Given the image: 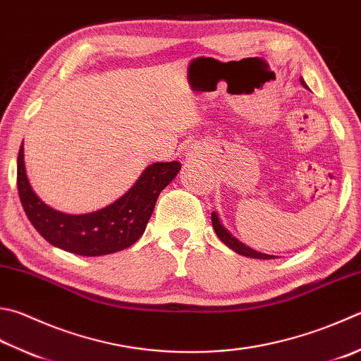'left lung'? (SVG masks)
<instances>
[{"label":"left lung","instance_id":"1","mask_svg":"<svg viewBox=\"0 0 361 361\" xmlns=\"http://www.w3.org/2000/svg\"><path fill=\"white\" fill-rule=\"evenodd\" d=\"M302 85L305 87H308L307 83H305L303 78H300ZM212 224H214V229H215V234L219 235V239L226 245V247H229L231 250H234L235 253H239L242 256H248V257H256V259H275V256L271 255H265V253H259V251H255L251 250L250 247H247V245H243L242 242H239L235 239V237H233L229 234V231L223 226L219 215H216V212H212Z\"/></svg>","mask_w":361,"mask_h":361}]
</instances>
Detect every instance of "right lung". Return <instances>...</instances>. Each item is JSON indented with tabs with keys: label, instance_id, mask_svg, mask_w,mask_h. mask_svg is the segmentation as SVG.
<instances>
[{
	"label": "right lung",
	"instance_id": "1",
	"mask_svg": "<svg viewBox=\"0 0 361 361\" xmlns=\"http://www.w3.org/2000/svg\"><path fill=\"white\" fill-rule=\"evenodd\" d=\"M179 169V161L152 163L118 201L97 212L71 215L49 207L34 193L26 176L22 142L17 157V188L25 214L47 242L80 256H102L126 250L140 239L160 192Z\"/></svg>",
	"mask_w": 361,
	"mask_h": 361
}]
</instances>
